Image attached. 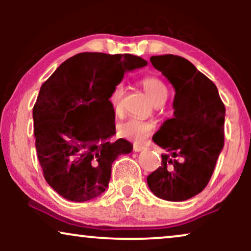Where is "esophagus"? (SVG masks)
Segmentation results:
<instances>
[{"label": "esophagus", "mask_w": 251, "mask_h": 251, "mask_svg": "<svg viewBox=\"0 0 251 251\" xmlns=\"http://www.w3.org/2000/svg\"><path fill=\"white\" fill-rule=\"evenodd\" d=\"M143 150H145V146L140 145V144H134V145H133V151L134 152H140V151H143Z\"/></svg>", "instance_id": "34e87169"}]
</instances>
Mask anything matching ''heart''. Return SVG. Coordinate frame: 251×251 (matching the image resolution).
Listing matches in <instances>:
<instances>
[{
    "label": "heart",
    "instance_id": "heart-1",
    "mask_svg": "<svg viewBox=\"0 0 251 251\" xmlns=\"http://www.w3.org/2000/svg\"><path fill=\"white\" fill-rule=\"evenodd\" d=\"M140 83H142L144 91L148 94V97L152 102H165L169 91L165 83L159 77L145 76L143 77ZM123 94V83H118L116 87L112 89L111 96H109V103H111L112 107L116 109V111L120 107ZM152 129H153V125L151 123L145 122V120H142L135 117H129L127 119L123 120L118 125V133H119V135L126 138V139L134 140V142H142L151 133Z\"/></svg>",
    "mask_w": 251,
    "mask_h": 251
}]
</instances>
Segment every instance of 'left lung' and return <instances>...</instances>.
Here are the masks:
<instances>
[{
  "label": "left lung",
  "mask_w": 251,
  "mask_h": 251,
  "mask_svg": "<svg viewBox=\"0 0 251 251\" xmlns=\"http://www.w3.org/2000/svg\"><path fill=\"white\" fill-rule=\"evenodd\" d=\"M155 70L175 88L174 118L166 119L153 135L163 148L162 166L148 177L152 194L181 201L208 185L224 145L226 107L209 77L181 56H151Z\"/></svg>",
  "instance_id": "8db88e82"
}]
</instances>
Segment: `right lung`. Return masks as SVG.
Returning a JSON list of instances; mask_svg holds the SVG:
<instances>
[{
    "label": "right lung",
    "mask_w": 251,
    "mask_h": 251,
    "mask_svg": "<svg viewBox=\"0 0 251 251\" xmlns=\"http://www.w3.org/2000/svg\"><path fill=\"white\" fill-rule=\"evenodd\" d=\"M148 65L131 54L80 53L61 63L40 88L33 108L43 176L66 200L87 201L107 189L112 164L133 146L116 134L111 92L126 72Z\"/></svg>",
    "instance_id": "obj_1"
}]
</instances>
